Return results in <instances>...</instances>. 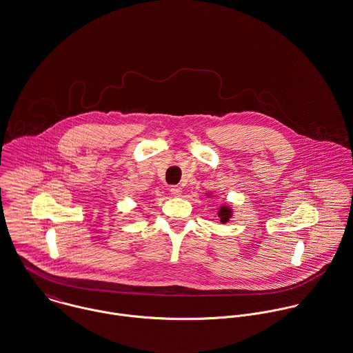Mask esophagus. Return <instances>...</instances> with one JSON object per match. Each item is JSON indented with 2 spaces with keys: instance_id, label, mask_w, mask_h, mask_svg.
I'll use <instances>...</instances> for the list:
<instances>
[{
  "instance_id": "34e87169",
  "label": "esophagus",
  "mask_w": 353,
  "mask_h": 353,
  "mask_svg": "<svg viewBox=\"0 0 353 353\" xmlns=\"http://www.w3.org/2000/svg\"><path fill=\"white\" fill-rule=\"evenodd\" d=\"M181 192H183V188H181V187H179V185L170 187V195L177 197V196L181 195Z\"/></svg>"
}]
</instances>
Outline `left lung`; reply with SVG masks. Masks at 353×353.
I'll return each instance as SVG.
<instances>
[{"label":"left lung","mask_w":353,"mask_h":353,"mask_svg":"<svg viewBox=\"0 0 353 353\" xmlns=\"http://www.w3.org/2000/svg\"><path fill=\"white\" fill-rule=\"evenodd\" d=\"M211 194H208V196ZM218 216L221 219V223H228L230 221V218L233 216V208L228 204H223L218 208Z\"/></svg>","instance_id":"obj_1"}]
</instances>
